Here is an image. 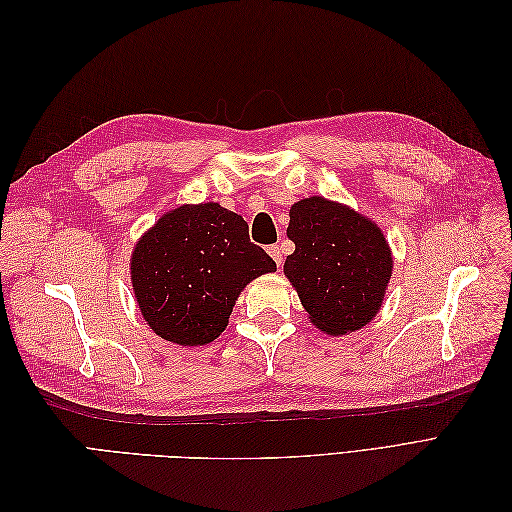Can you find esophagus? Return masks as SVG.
Returning a JSON list of instances; mask_svg holds the SVG:
<instances>
[{
	"label": "esophagus",
	"mask_w": 512,
	"mask_h": 512,
	"mask_svg": "<svg viewBox=\"0 0 512 512\" xmlns=\"http://www.w3.org/2000/svg\"><path fill=\"white\" fill-rule=\"evenodd\" d=\"M269 254H271V258L275 260V265H277V267H282V262H284V252H282V247H280V245H271V247H269Z\"/></svg>",
	"instance_id": "34e87169"
}]
</instances>
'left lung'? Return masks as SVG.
Returning a JSON list of instances; mask_svg holds the SVG:
<instances>
[{
    "mask_svg": "<svg viewBox=\"0 0 512 512\" xmlns=\"http://www.w3.org/2000/svg\"><path fill=\"white\" fill-rule=\"evenodd\" d=\"M284 273L316 329L346 335L371 322L393 273L391 247L365 215L309 196L290 207Z\"/></svg>",
    "mask_w": 512,
    "mask_h": 512,
    "instance_id": "left-lung-1",
    "label": "left lung"
}]
</instances>
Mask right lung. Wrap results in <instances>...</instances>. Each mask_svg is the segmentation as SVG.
Returning a JSON list of instances; mask_svg holds the SVG:
<instances>
[{"instance_id":"1","label":"right lung","mask_w":512,"mask_h":512,"mask_svg":"<svg viewBox=\"0 0 512 512\" xmlns=\"http://www.w3.org/2000/svg\"><path fill=\"white\" fill-rule=\"evenodd\" d=\"M247 222L218 203L166 211L134 245L130 280L151 331L179 346H205L228 327L241 290L273 273Z\"/></svg>"}]
</instances>
